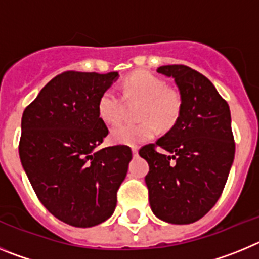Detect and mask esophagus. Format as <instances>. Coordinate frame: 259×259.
I'll return each instance as SVG.
<instances>
[{
	"mask_svg": "<svg viewBox=\"0 0 259 259\" xmlns=\"http://www.w3.org/2000/svg\"><path fill=\"white\" fill-rule=\"evenodd\" d=\"M132 154H134L135 157H136V155H139V149H137V148H132Z\"/></svg>",
	"mask_w": 259,
	"mask_h": 259,
	"instance_id": "esophagus-1",
	"label": "esophagus"
}]
</instances>
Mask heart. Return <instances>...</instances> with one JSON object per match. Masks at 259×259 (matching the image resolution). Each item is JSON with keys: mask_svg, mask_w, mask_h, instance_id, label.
<instances>
[{"mask_svg": "<svg viewBox=\"0 0 259 259\" xmlns=\"http://www.w3.org/2000/svg\"><path fill=\"white\" fill-rule=\"evenodd\" d=\"M123 99L114 89H106L97 102L100 118L107 124L122 120L125 101H141L137 116L139 123H123L111 131V140L122 145L136 146L152 140L158 125L168 130L176 123L182 111V97L174 88H168L162 77L148 71H137L123 80Z\"/></svg>", "mask_w": 259, "mask_h": 259, "instance_id": "b5f03b06", "label": "heart"}]
</instances>
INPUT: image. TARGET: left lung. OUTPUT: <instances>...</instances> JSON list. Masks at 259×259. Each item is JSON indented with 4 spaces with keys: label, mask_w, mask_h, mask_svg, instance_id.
<instances>
[{
    "label": "left lung",
    "mask_w": 259,
    "mask_h": 259,
    "mask_svg": "<svg viewBox=\"0 0 259 259\" xmlns=\"http://www.w3.org/2000/svg\"><path fill=\"white\" fill-rule=\"evenodd\" d=\"M157 72L175 79L182 111L170 131L139 154L149 164L145 183L155 217L189 224L211 210L227 182L235 158L230 106L206 76L188 66H161Z\"/></svg>",
    "instance_id": "1"
}]
</instances>
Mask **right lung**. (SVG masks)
<instances>
[{"label":"right lung","mask_w":259,"mask_h":259,"mask_svg":"<svg viewBox=\"0 0 259 259\" xmlns=\"http://www.w3.org/2000/svg\"><path fill=\"white\" fill-rule=\"evenodd\" d=\"M118 76L62 72L23 113V168L48 211L74 227H93L111 217L132 159L127 145L98 149L109 134L98 98Z\"/></svg>","instance_id":"1"}]
</instances>
